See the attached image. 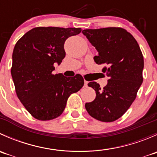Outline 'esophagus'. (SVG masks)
<instances>
[{
  "instance_id": "obj_1",
  "label": "esophagus",
  "mask_w": 157,
  "mask_h": 157,
  "mask_svg": "<svg viewBox=\"0 0 157 157\" xmlns=\"http://www.w3.org/2000/svg\"><path fill=\"white\" fill-rule=\"evenodd\" d=\"M87 84H88V82L86 81V80H84V86H85V87H86V86H87Z\"/></svg>"
}]
</instances>
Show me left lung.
I'll return each mask as SVG.
<instances>
[{
	"label": "left lung",
	"mask_w": 157,
	"mask_h": 157,
	"mask_svg": "<svg viewBox=\"0 0 157 157\" xmlns=\"http://www.w3.org/2000/svg\"><path fill=\"white\" fill-rule=\"evenodd\" d=\"M82 33L99 52L93 58L95 62L107 66L102 71L109 77L102 89L96 82L88 83L96 96L85 104V108L95 119L112 122L121 118L136 99L143 82V54L134 36L123 28L84 29Z\"/></svg>",
	"instance_id": "left-lung-1"
}]
</instances>
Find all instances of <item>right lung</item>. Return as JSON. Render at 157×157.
I'll use <instances>...</instances> for the list:
<instances>
[{"label":"right lung","instance_id":"add662e5","mask_svg":"<svg viewBox=\"0 0 157 157\" xmlns=\"http://www.w3.org/2000/svg\"><path fill=\"white\" fill-rule=\"evenodd\" d=\"M80 28L36 27L23 35L13 52L11 75L17 97L32 116L41 121L58 118L67 99L83 87L80 74H54V64L65 57L64 42Z\"/></svg>","mask_w":157,"mask_h":157}]
</instances>
